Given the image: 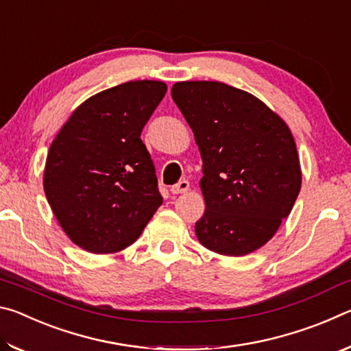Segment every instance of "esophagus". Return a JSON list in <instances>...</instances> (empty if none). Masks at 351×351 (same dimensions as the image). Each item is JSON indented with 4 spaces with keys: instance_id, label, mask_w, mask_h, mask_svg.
I'll return each instance as SVG.
<instances>
[{
    "instance_id": "1",
    "label": "esophagus",
    "mask_w": 351,
    "mask_h": 351,
    "mask_svg": "<svg viewBox=\"0 0 351 351\" xmlns=\"http://www.w3.org/2000/svg\"><path fill=\"white\" fill-rule=\"evenodd\" d=\"M189 187H190V184H189V181L187 180H181L180 182H176L175 186H171L170 187V192L173 193V195H180V193H186L187 190H189Z\"/></svg>"
}]
</instances>
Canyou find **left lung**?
Returning <instances> with one entry per match:
<instances>
[{"label":"left lung","instance_id":"left-lung-1","mask_svg":"<svg viewBox=\"0 0 351 351\" xmlns=\"http://www.w3.org/2000/svg\"><path fill=\"white\" fill-rule=\"evenodd\" d=\"M171 99L203 158L199 243L241 257L268 243L289 215L302 173L293 134L252 94L221 82H178Z\"/></svg>","mask_w":351,"mask_h":351}]
</instances>
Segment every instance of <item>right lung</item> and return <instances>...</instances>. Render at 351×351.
Instances as JSON below:
<instances>
[{
	"label": "right lung",
	"mask_w": 351,
	"mask_h": 351,
	"mask_svg": "<svg viewBox=\"0 0 351 351\" xmlns=\"http://www.w3.org/2000/svg\"><path fill=\"white\" fill-rule=\"evenodd\" d=\"M167 93L156 80L112 86L85 100L51 144L45 193L73 243L111 254L139 239L162 197L141 139Z\"/></svg>",
	"instance_id": "add662e5"
}]
</instances>
